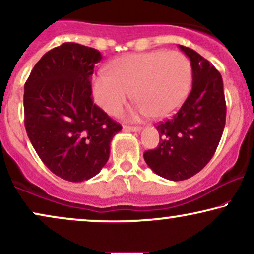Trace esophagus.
<instances>
[{"label": "esophagus", "instance_id": "1", "mask_svg": "<svg viewBox=\"0 0 254 254\" xmlns=\"http://www.w3.org/2000/svg\"><path fill=\"white\" fill-rule=\"evenodd\" d=\"M123 130L124 131H131V132H139V131H142V127H130V125H124Z\"/></svg>", "mask_w": 254, "mask_h": 254}]
</instances>
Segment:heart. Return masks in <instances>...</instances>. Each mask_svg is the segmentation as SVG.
I'll list each match as a JSON object with an SVG mask.
<instances>
[{"instance_id":"heart-1","label":"heart","mask_w":254,"mask_h":254,"mask_svg":"<svg viewBox=\"0 0 254 254\" xmlns=\"http://www.w3.org/2000/svg\"><path fill=\"white\" fill-rule=\"evenodd\" d=\"M109 72L92 78V96L99 107L118 115L132 97L138 103L134 117L165 118L175 114L192 86L191 63L179 51L153 50L118 57Z\"/></svg>"}]
</instances>
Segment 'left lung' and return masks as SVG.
Segmentation results:
<instances>
[{
	"label": "left lung",
	"instance_id": "8db88e82",
	"mask_svg": "<svg viewBox=\"0 0 254 254\" xmlns=\"http://www.w3.org/2000/svg\"><path fill=\"white\" fill-rule=\"evenodd\" d=\"M190 59L192 89L179 111L156 127L159 144L144 153L156 175L178 182L189 179L210 162L225 127L226 103L218 70L194 50L179 46Z\"/></svg>",
	"mask_w": 254,
	"mask_h": 254
}]
</instances>
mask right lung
<instances>
[{
	"label": "right lung",
	"instance_id": "obj_1",
	"mask_svg": "<svg viewBox=\"0 0 254 254\" xmlns=\"http://www.w3.org/2000/svg\"><path fill=\"white\" fill-rule=\"evenodd\" d=\"M98 50L66 42L42 56L24 84V125L44 165L68 182L103 169L121 124L94 104L91 79Z\"/></svg>",
	"mask_w": 254,
	"mask_h": 254
}]
</instances>
